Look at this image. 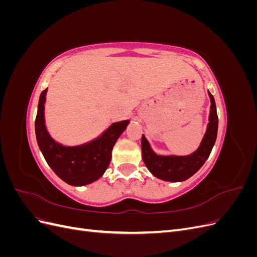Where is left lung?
<instances>
[{
    "label": "left lung",
    "instance_id": "1",
    "mask_svg": "<svg viewBox=\"0 0 257 257\" xmlns=\"http://www.w3.org/2000/svg\"><path fill=\"white\" fill-rule=\"evenodd\" d=\"M209 93L210 99H211V107H210V115L207 132L203 138L198 149L186 157H162V155L155 154L150 148L149 143L143 135L142 137V153L143 160L149 172L159 179L170 182L184 181L195 174L197 170L205 164V162L211 153L214 146L216 134H217V119L216 107L214 97Z\"/></svg>",
    "mask_w": 257,
    "mask_h": 257
}]
</instances>
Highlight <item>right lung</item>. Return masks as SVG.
I'll use <instances>...</instances> for the list:
<instances>
[{
	"label": "right lung",
	"instance_id": "right-lung-1",
	"mask_svg": "<svg viewBox=\"0 0 257 257\" xmlns=\"http://www.w3.org/2000/svg\"><path fill=\"white\" fill-rule=\"evenodd\" d=\"M46 93L47 89L40 96L35 119L37 144L46 162L58 177L71 185L80 186L96 181L106 172L111 160L112 148L130 121L112 123L102 136L85 145L64 147L54 142L46 130L44 118Z\"/></svg>",
	"mask_w": 257,
	"mask_h": 257
}]
</instances>
